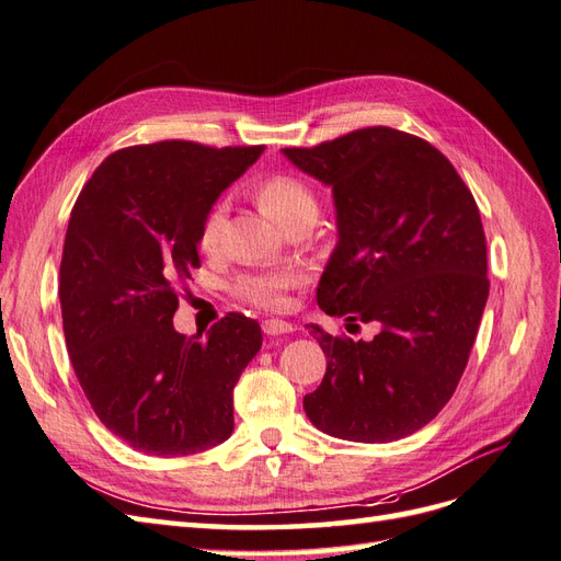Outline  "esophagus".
Masks as SVG:
<instances>
[{
    "label": "esophagus",
    "instance_id": "1",
    "mask_svg": "<svg viewBox=\"0 0 561 561\" xmlns=\"http://www.w3.org/2000/svg\"><path fill=\"white\" fill-rule=\"evenodd\" d=\"M262 330H264V334H268V336H278V334H290L295 328H293V322H287V320L266 318V320L262 322Z\"/></svg>",
    "mask_w": 561,
    "mask_h": 561
}]
</instances>
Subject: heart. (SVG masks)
<instances>
[{
  "label": "heart",
  "mask_w": 561,
  "mask_h": 561,
  "mask_svg": "<svg viewBox=\"0 0 561 561\" xmlns=\"http://www.w3.org/2000/svg\"><path fill=\"white\" fill-rule=\"evenodd\" d=\"M257 198L262 206L274 215L280 225H293L304 215L318 213V201L311 186L287 173L268 175L257 184ZM229 203L217 201L203 217L198 243L206 252H217L225 243ZM304 283V271L299 266H271L250 271L236 278L233 293L239 299L264 311H283L290 307V290Z\"/></svg>",
  "instance_id": "b5f03b06"
}]
</instances>
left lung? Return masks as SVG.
Here are the masks:
<instances>
[{
  "label": "left lung",
  "mask_w": 561,
  "mask_h": 561,
  "mask_svg": "<svg viewBox=\"0 0 561 561\" xmlns=\"http://www.w3.org/2000/svg\"><path fill=\"white\" fill-rule=\"evenodd\" d=\"M283 154L332 186L339 241L318 307L381 325L371 342L311 325L328 369L304 412L351 443L412 435L449 402L478 336L489 297L478 203L443 151L388 126Z\"/></svg>",
  "instance_id": "8db88e82"
}]
</instances>
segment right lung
I'll return each mask as SVG.
<instances>
[{"instance_id":"1","label":"right lung","mask_w":561,"mask_h":561,"mask_svg":"<svg viewBox=\"0 0 561 561\" xmlns=\"http://www.w3.org/2000/svg\"><path fill=\"white\" fill-rule=\"evenodd\" d=\"M262 151L126 147L75 203L58 287L65 342L93 412L133 449L198 454L233 431V386L262 346L257 320L229 313L201 339L175 332L173 316L178 285L201 266L203 217Z\"/></svg>"}]
</instances>
